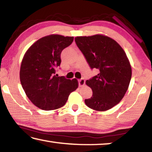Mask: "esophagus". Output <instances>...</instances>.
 Wrapping results in <instances>:
<instances>
[{"instance_id": "esophagus-1", "label": "esophagus", "mask_w": 152, "mask_h": 152, "mask_svg": "<svg viewBox=\"0 0 152 152\" xmlns=\"http://www.w3.org/2000/svg\"><path fill=\"white\" fill-rule=\"evenodd\" d=\"M84 84H85V80H84V79L81 78V79L78 80V85H79V86H83Z\"/></svg>"}]
</instances>
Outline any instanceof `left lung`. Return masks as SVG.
Here are the masks:
<instances>
[{
	"instance_id": "1",
	"label": "left lung",
	"mask_w": 152,
	"mask_h": 152,
	"mask_svg": "<svg viewBox=\"0 0 152 152\" xmlns=\"http://www.w3.org/2000/svg\"><path fill=\"white\" fill-rule=\"evenodd\" d=\"M75 42L91 69L99 73L87 80L92 96L85 104L98 111L111 109L121 101L132 78V67L119 43L107 36L76 37Z\"/></svg>"
}]
</instances>
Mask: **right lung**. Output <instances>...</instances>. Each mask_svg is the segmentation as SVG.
<instances>
[{
	"instance_id": "obj_1",
	"label": "right lung",
	"mask_w": 152,
	"mask_h": 152,
	"mask_svg": "<svg viewBox=\"0 0 152 152\" xmlns=\"http://www.w3.org/2000/svg\"><path fill=\"white\" fill-rule=\"evenodd\" d=\"M74 37L50 35L37 40L26 51L20 69V80L29 99L45 110L63 107L72 92L78 88L77 80L56 74L60 66L61 53L73 42Z\"/></svg>"
}]
</instances>
